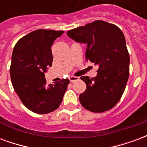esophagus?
Instances as JSON below:
<instances>
[{
    "label": "esophagus",
    "mask_w": 147,
    "mask_h": 147,
    "mask_svg": "<svg viewBox=\"0 0 147 147\" xmlns=\"http://www.w3.org/2000/svg\"><path fill=\"white\" fill-rule=\"evenodd\" d=\"M80 80V78L79 77H76V76H70L69 77V80H70V82L71 83H73L75 81H77V80Z\"/></svg>",
    "instance_id": "esophagus-1"
}]
</instances>
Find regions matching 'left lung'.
Returning a JSON list of instances; mask_svg holds the SVG:
<instances>
[{
	"mask_svg": "<svg viewBox=\"0 0 147 147\" xmlns=\"http://www.w3.org/2000/svg\"><path fill=\"white\" fill-rule=\"evenodd\" d=\"M76 42L86 45V61L98 66L97 76H81L86 85L80 95L83 108L103 113L114 107L123 95L129 77V53L123 32L102 20L67 32Z\"/></svg>",
	"mask_w": 147,
	"mask_h": 147,
	"instance_id": "left-lung-1",
	"label": "left lung"
}]
</instances>
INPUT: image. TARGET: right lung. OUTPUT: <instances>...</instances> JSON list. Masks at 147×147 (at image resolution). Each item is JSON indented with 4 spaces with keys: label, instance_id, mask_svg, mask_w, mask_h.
Masks as SVG:
<instances>
[{
    "label": "right lung",
    "instance_id": "1",
    "mask_svg": "<svg viewBox=\"0 0 147 147\" xmlns=\"http://www.w3.org/2000/svg\"><path fill=\"white\" fill-rule=\"evenodd\" d=\"M63 33V30H34L20 39L12 52V86L23 104L35 113L56 110L69 83L68 79H62L47 86L45 79V73L53 62L51 46Z\"/></svg>",
    "mask_w": 147,
    "mask_h": 147
}]
</instances>
